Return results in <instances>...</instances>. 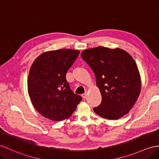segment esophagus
Listing matches in <instances>:
<instances>
[{
	"label": "esophagus",
	"instance_id": "obj_1",
	"mask_svg": "<svg viewBox=\"0 0 159 159\" xmlns=\"http://www.w3.org/2000/svg\"><path fill=\"white\" fill-rule=\"evenodd\" d=\"M82 97H83L84 99H86V98H87V91H85V93H83V94L82 95Z\"/></svg>",
	"mask_w": 159,
	"mask_h": 159
}]
</instances>
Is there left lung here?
<instances>
[{
  "mask_svg": "<svg viewBox=\"0 0 159 159\" xmlns=\"http://www.w3.org/2000/svg\"><path fill=\"white\" fill-rule=\"evenodd\" d=\"M81 57L93 71L102 95L94 112L104 119L116 120L134 107L141 91V76L134 58L120 48H90Z\"/></svg>",
  "mask_w": 159,
  "mask_h": 159,
  "instance_id": "obj_1",
  "label": "left lung"
}]
</instances>
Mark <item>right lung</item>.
I'll use <instances>...</instances> for the list:
<instances>
[{
    "instance_id": "obj_1",
    "label": "right lung",
    "mask_w": 159,
    "mask_h": 159,
    "mask_svg": "<svg viewBox=\"0 0 159 159\" xmlns=\"http://www.w3.org/2000/svg\"><path fill=\"white\" fill-rule=\"evenodd\" d=\"M79 53V50L71 49L46 51L32 64L28 94L34 108L47 119L54 121L68 119L82 99L70 89L66 78Z\"/></svg>"
}]
</instances>
